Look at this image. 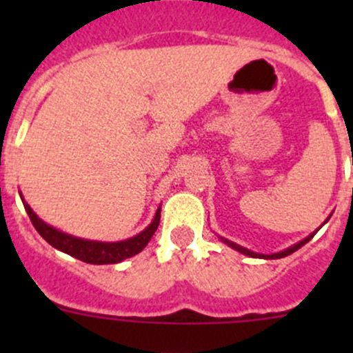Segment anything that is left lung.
<instances>
[{"label":"left lung","instance_id":"8db88e82","mask_svg":"<svg viewBox=\"0 0 353 353\" xmlns=\"http://www.w3.org/2000/svg\"><path fill=\"white\" fill-rule=\"evenodd\" d=\"M312 237H314V234H311V236L309 237H305L304 241H301V243H297L295 245H292V248H288V249H285V251H282V252H276V254H258V252H252V251H249V249H244V248H241V245H237V244H234V243H230V241H227V239H223V237H220V239L223 241V243H225L227 245H230V248H234V249H237V251L239 252H243V254H245V256H252V258H265V259H276V258H285V256H288V254H292V252H295L297 251V249H301L302 245H304L305 243H309V241L312 239Z\"/></svg>","mask_w":353,"mask_h":353}]
</instances>
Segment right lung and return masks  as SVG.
<instances>
[{
	"label": "right lung",
	"instance_id": "add662e5",
	"mask_svg": "<svg viewBox=\"0 0 353 353\" xmlns=\"http://www.w3.org/2000/svg\"><path fill=\"white\" fill-rule=\"evenodd\" d=\"M23 206L25 210H27V215L30 216L32 225L35 227V230H37L52 248L59 249V251L66 252V254L73 256V258L80 259V261L90 263V265H110V263H119L123 261V259L138 254V252L148 244V241L152 239V236H154L157 227H159L160 223L159 208L155 213L154 222H152L143 232L138 234V236L131 237V239L128 241H121V243H95V241L78 239V237L68 236L65 232H59L54 227L42 222L25 201Z\"/></svg>",
	"mask_w": 353,
	"mask_h": 353
}]
</instances>
